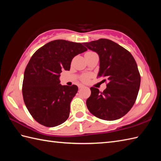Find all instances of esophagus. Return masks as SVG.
<instances>
[{"label":"esophagus","instance_id":"1","mask_svg":"<svg viewBox=\"0 0 161 161\" xmlns=\"http://www.w3.org/2000/svg\"><path fill=\"white\" fill-rule=\"evenodd\" d=\"M84 87V85H82V84H80V86H79V88H82Z\"/></svg>","mask_w":161,"mask_h":161}]
</instances>
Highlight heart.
Instances as JSON below:
<instances>
[{
    "label": "heart",
    "mask_w": 161,
    "mask_h": 161,
    "mask_svg": "<svg viewBox=\"0 0 161 161\" xmlns=\"http://www.w3.org/2000/svg\"><path fill=\"white\" fill-rule=\"evenodd\" d=\"M91 53H94L92 52V51H88V52L86 53V54H85V56L87 55V54H91ZM88 80V75H84V76H83L82 77H81V80H82L83 81H87Z\"/></svg>",
    "instance_id": "obj_1"
}]
</instances>
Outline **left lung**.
<instances>
[{
	"mask_svg": "<svg viewBox=\"0 0 161 161\" xmlns=\"http://www.w3.org/2000/svg\"><path fill=\"white\" fill-rule=\"evenodd\" d=\"M100 57L97 77L107 80V88L100 92L91 87L87 108L92 114L104 120H115L130 111L138 96L141 75L134 58L127 50L111 40L100 39L84 43Z\"/></svg>",
	"mask_w": 161,
	"mask_h": 161,
	"instance_id": "8db88e82",
	"label": "left lung"
}]
</instances>
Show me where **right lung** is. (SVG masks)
<instances>
[{
	"label": "right lung",
	"instance_id": "1",
	"mask_svg": "<svg viewBox=\"0 0 161 161\" xmlns=\"http://www.w3.org/2000/svg\"><path fill=\"white\" fill-rule=\"evenodd\" d=\"M86 50L80 43L59 39L46 43L32 56L24 73L22 93L28 111L39 124L53 127L69 117L78 87L61 86L60 73L70 70L73 57Z\"/></svg>",
	"mask_w": 161,
	"mask_h": 161
}]
</instances>
